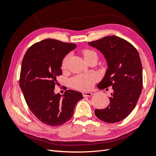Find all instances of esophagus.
<instances>
[{"label":"esophagus","mask_w":156,"mask_h":156,"mask_svg":"<svg viewBox=\"0 0 156 156\" xmlns=\"http://www.w3.org/2000/svg\"><path fill=\"white\" fill-rule=\"evenodd\" d=\"M83 97H90L92 96V93L91 92H83Z\"/></svg>","instance_id":"esophagus-1"}]
</instances>
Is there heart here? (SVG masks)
I'll return each mask as SVG.
<instances>
[{
  "label": "heart",
  "instance_id": "1",
  "mask_svg": "<svg viewBox=\"0 0 156 156\" xmlns=\"http://www.w3.org/2000/svg\"><path fill=\"white\" fill-rule=\"evenodd\" d=\"M82 53L84 58H85L86 60L94 57V56H97L98 57V55L96 52L91 49H84L82 51ZM69 57V55H67L62 60V66H61V68H62V69L66 68ZM97 80L98 77L96 75L90 73H84L78 75L77 76L72 78L71 79L70 83L71 86L73 88L79 90L86 91L89 90H90L93 87L94 84H95Z\"/></svg>",
  "mask_w": 156,
  "mask_h": 156
}]
</instances>
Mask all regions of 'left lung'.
I'll use <instances>...</instances> for the list:
<instances>
[{
	"label": "left lung",
	"instance_id": "obj_1",
	"mask_svg": "<svg viewBox=\"0 0 156 156\" xmlns=\"http://www.w3.org/2000/svg\"><path fill=\"white\" fill-rule=\"evenodd\" d=\"M88 45L100 51L107 62V69L98 88L112 86L110 104L96 109V116L107 123H116L134 109L143 88V68L138 51L129 42L116 36H105Z\"/></svg>",
	"mask_w": 156,
	"mask_h": 156
}]
</instances>
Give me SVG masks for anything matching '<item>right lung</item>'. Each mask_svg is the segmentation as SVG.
I'll use <instances>...</instances> for the list:
<instances>
[{
    "mask_svg": "<svg viewBox=\"0 0 156 156\" xmlns=\"http://www.w3.org/2000/svg\"><path fill=\"white\" fill-rule=\"evenodd\" d=\"M76 48L74 44L45 39L33 44L22 61L20 85L27 104L37 119L50 126L70 120L77 103L83 98L77 91L68 90L62 96L55 94L56 77L64 58Z\"/></svg>",
    "mask_w": 156,
    "mask_h": 156,
    "instance_id": "add662e5",
    "label": "right lung"
}]
</instances>
